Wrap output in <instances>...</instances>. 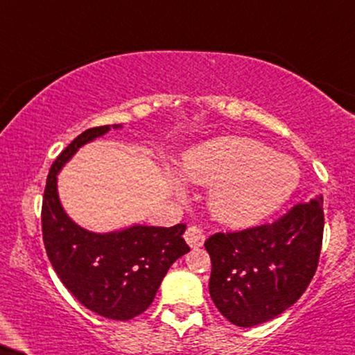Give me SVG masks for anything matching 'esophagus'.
Instances as JSON below:
<instances>
[{
    "label": "esophagus",
    "instance_id": "esophagus-1",
    "mask_svg": "<svg viewBox=\"0 0 355 355\" xmlns=\"http://www.w3.org/2000/svg\"><path fill=\"white\" fill-rule=\"evenodd\" d=\"M185 241H187V244L190 245L191 249L201 248V245L205 244L203 231H201L200 227H196V226H190L185 231Z\"/></svg>",
    "mask_w": 355,
    "mask_h": 355
}]
</instances>
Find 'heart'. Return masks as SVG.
<instances>
[{"instance_id": "heart-1", "label": "heart", "mask_w": 355, "mask_h": 355, "mask_svg": "<svg viewBox=\"0 0 355 355\" xmlns=\"http://www.w3.org/2000/svg\"><path fill=\"white\" fill-rule=\"evenodd\" d=\"M183 177L211 188L209 209L230 227H249L270 216L297 190L295 162L249 137L227 136L205 142L183 159ZM182 190L180 183H177Z\"/></svg>"}]
</instances>
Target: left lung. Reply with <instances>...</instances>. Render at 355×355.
Segmentation results:
<instances>
[{
  "label": "left lung",
  "instance_id": "obj_1",
  "mask_svg": "<svg viewBox=\"0 0 355 355\" xmlns=\"http://www.w3.org/2000/svg\"><path fill=\"white\" fill-rule=\"evenodd\" d=\"M322 196L295 205L272 224L218 232L205 242L209 295L232 324L250 327L288 309L308 288L320 260Z\"/></svg>",
  "mask_w": 355,
  "mask_h": 355
}]
</instances>
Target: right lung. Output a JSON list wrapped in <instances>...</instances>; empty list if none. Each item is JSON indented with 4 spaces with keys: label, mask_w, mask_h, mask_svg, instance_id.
Here are the masks:
<instances>
[{
    "label": "right lung",
    "mask_w": 355,
    "mask_h": 355,
    "mask_svg": "<svg viewBox=\"0 0 355 355\" xmlns=\"http://www.w3.org/2000/svg\"><path fill=\"white\" fill-rule=\"evenodd\" d=\"M110 129V125L87 129L52 164L42 200V236L47 257L67 290L96 315L128 321L150 306L170 266L190 248L182 237L185 224L172 227L136 224L98 234L67 216L58 200L57 173L80 147L105 136Z\"/></svg>",
    "instance_id": "1"
}]
</instances>
